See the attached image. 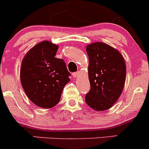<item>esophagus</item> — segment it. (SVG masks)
Masks as SVG:
<instances>
[{"mask_svg": "<svg viewBox=\"0 0 149 149\" xmlns=\"http://www.w3.org/2000/svg\"><path fill=\"white\" fill-rule=\"evenodd\" d=\"M78 74H79V72H78V71H77V72H74V73H72L73 76L74 77V78H76V77L78 76Z\"/></svg>", "mask_w": 149, "mask_h": 149, "instance_id": "obj_1", "label": "esophagus"}]
</instances>
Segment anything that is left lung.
Listing matches in <instances>:
<instances>
[{
  "instance_id": "1",
  "label": "left lung",
  "mask_w": 149,
  "mask_h": 149,
  "mask_svg": "<svg viewBox=\"0 0 149 149\" xmlns=\"http://www.w3.org/2000/svg\"><path fill=\"white\" fill-rule=\"evenodd\" d=\"M88 55L90 90L85 102L95 110L110 108L121 96L126 80V63L117 50L102 42L89 44Z\"/></svg>"
}]
</instances>
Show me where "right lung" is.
Listing matches in <instances>:
<instances>
[{
	"label": "right lung",
	"instance_id": "add662e5",
	"mask_svg": "<svg viewBox=\"0 0 149 149\" xmlns=\"http://www.w3.org/2000/svg\"><path fill=\"white\" fill-rule=\"evenodd\" d=\"M58 46L48 41L35 45L25 55L21 82L28 98L36 105L51 108L60 101L71 76L63 59L55 57Z\"/></svg>",
	"mask_w": 149,
	"mask_h": 149
}]
</instances>
